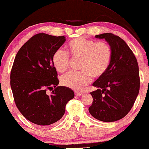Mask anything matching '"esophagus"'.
<instances>
[{
  "label": "esophagus",
  "mask_w": 149,
  "mask_h": 149,
  "mask_svg": "<svg viewBox=\"0 0 149 149\" xmlns=\"http://www.w3.org/2000/svg\"><path fill=\"white\" fill-rule=\"evenodd\" d=\"M75 94H76V96H82V92H75Z\"/></svg>",
  "instance_id": "esophagus-1"
}]
</instances>
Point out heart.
Returning <instances> with one entry per match:
<instances>
[{"mask_svg": "<svg viewBox=\"0 0 149 149\" xmlns=\"http://www.w3.org/2000/svg\"><path fill=\"white\" fill-rule=\"evenodd\" d=\"M67 49L73 60H80L78 72H69L61 78L64 86L76 91H82L92 80L101 78L106 73L112 59V49L105 42H97L77 37L68 43ZM69 55L62 50H57L52 56V62L58 72L62 73L69 69Z\"/></svg>", "mask_w": 149, "mask_h": 149, "instance_id": "heart-1", "label": "heart"}]
</instances>
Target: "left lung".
Here are the masks:
<instances>
[{
	"instance_id": "left-lung-1",
	"label": "left lung",
	"mask_w": 149,
	"mask_h": 149,
	"mask_svg": "<svg viewBox=\"0 0 149 149\" xmlns=\"http://www.w3.org/2000/svg\"><path fill=\"white\" fill-rule=\"evenodd\" d=\"M105 39L112 49V59L106 73L93 83L97 90L91 92L93 102L89 112L104 122L122 119L130 112L139 92L137 59L119 36L103 33L95 36Z\"/></svg>"
}]
</instances>
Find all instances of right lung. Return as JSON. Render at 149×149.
Here are the masks:
<instances>
[{
  "instance_id": "right-lung-1",
  "label": "right lung",
  "mask_w": 149,
  "mask_h": 149,
  "mask_svg": "<svg viewBox=\"0 0 149 149\" xmlns=\"http://www.w3.org/2000/svg\"><path fill=\"white\" fill-rule=\"evenodd\" d=\"M65 41L64 36L37 34L21 46L14 59L10 73L14 102L28 121L39 126L59 121L67 103L74 98L69 87H57L59 80L52 62L53 53ZM47 89L52 90L51 94Z\"/></svg>"
}]
</instances>
